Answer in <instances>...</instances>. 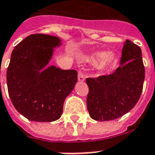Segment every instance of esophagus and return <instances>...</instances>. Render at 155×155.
<instances>
[{"label":"esophagus","instance_id":"esophagus-1","mask_svg":"<svg viewBox=\"0 0 155 155\" xmlns=\"http://www.w3.org/2000/svg\"><path fill=\"white\" fill-rule=\"evenodd\" d=\"M78 80L80 81V82H83V81H84L85 80V75H84V73L81 71H79V72H78Z\"/></svg>","mask_w":155,"mask_h":155}]
</instances>
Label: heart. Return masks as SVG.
Instances as JSON below:
<instances>
[{
	"label": "heart",
	"instance_id": "b5f03b06",
	"mask_svg": "<svg viewBox=\"0 0 155 155\" xmlns=\"http://www.w3.org/2000/svg\"><path fill=\"white\" fill-rule=\"evenodd\" d=\"M89 61L101 60L97 65V70L103 72L115 65L117 63V57L114 53L107 54L105 51L95 52L88 58Z\"/></svg>",
	"mask_w": 155,
	"mask_h": 155
}]
</instances>
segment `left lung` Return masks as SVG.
Instances as JSON below:
<instances>
[{"label":"left lung","mask_w":155,"mask_h":155,"mask_svg":"<svg viewBox=\"0 0 155 155\" xmlns=\"http://www.w3.org/2000/svg\"><path fill=\"white\" fill-rule=\"evenodd\" d=\"M120 63L111 75L86 80L89 88L87 108L94 120L106 121L120 117L139 100L145 79L141 48L126 40Z\"/></svg>","instance_id":"8db88e82"}]
</instances>
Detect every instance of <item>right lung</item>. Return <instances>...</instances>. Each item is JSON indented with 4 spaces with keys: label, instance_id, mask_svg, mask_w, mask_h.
I'll use <instances>...</instances> for the list:
<instances>
[{
    "label": "right lung",
    "instance_id": "obj_1",
    "mask_svg": "<svg viewBox=\"0 0 155 155\" xmlns=\"http://www.w3.org/2000/svg\"><path fill=\"white\" fill-rule=\"evenodd\" d=\"M56 36L35 34L13 49L7 69L11 101L25 117L38 122L59 119L63 103L77 82L75 70L49 66L54 48L61 46Z\"/></svg>",
    "mask_w": 155,
    "mask_h": 155
}]
</instances>
